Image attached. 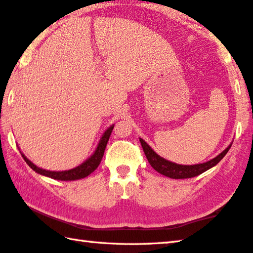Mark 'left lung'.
I'll return each instance as SVG.
<instances>
[{
	"label": "left lung",
	"instance_id": "1",
	"mask_svg": "<svg viewBox=\"0 0 253 253\" xmlns=\"http://www.w3.org/2000/svg\"><path fill=\"white\" fill-rule=\"evenodd\" d=\"M140 142L141 145H142L145 157H147L149 163L151 165L153 169L158 171L159 173H161L171 179H189L203 173V172H206L207 170H209L211 168L218 165V163L222 160L225 154L228 153L229 149L231 148L232 145L231 142L228 145V148H225L222 152L218 154L215 158L211 159L210 161H207L205 163H198V165L184 166L178 165V163H174L160 157L143 139L140 138Z\"/></svg>",
	"mask_w": 253,
	"mask_h": 253
}]
</instances>
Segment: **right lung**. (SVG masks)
<instances>
[{
	"label": "right lung",
	"instance_id": "obj_1",
	"mask_svg": "<svg viewBox=\"0 0 253 253\" xmlns=\"http://www.w3.org/2000/svg\"><path fill=\"white\" fill-rule=\"evenodd\" d=\"M114 127V124L110 126L108 129L104 131V133L102 134L100 138L99 143H97L96 148L90 157H88L85 161L82 162L81 165L73 168V169L70 170H64V171H50V170H44L42 168H39L34 165L33 162H31L28 158L24 156V153L21 151L20 148V153L21 156L23 157L24 161L28 163V166L32 169L33 171L37 172V173L47 176V178L54 179V180H60V181H74V180H80L83 178H86L87 175H90L93 171H94L99 165L101 163L102 158H103L104 150L106 144H108L109 138L111 135V132H112Z\"/></svg>",
	"mask_w": 253,
	"mask_h": 253
}]
</instances>
